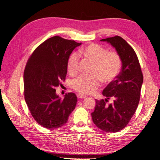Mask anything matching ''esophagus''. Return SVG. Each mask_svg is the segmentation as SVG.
Instances as JSON below:
<instances>
[{
	"label": "esophagus",
	"instance_id": "esophagus-1",
	"mask_svg": "<svg viewBox=\"0 0 160 160\" xmlns=\"http://www.w3.org/2000/svg\"><path fill=\"white\" fill-rule=\"evenodd\" d=\"M77 97L79 98H84L86 97V96L84 95H82V94H80L79 93V94L77 95Z\"/></svg>",
	"mask_w": 160,
	"mask_h": 160
}]
</instances>
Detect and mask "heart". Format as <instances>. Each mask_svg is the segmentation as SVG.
<instances>
[{
	"label": "heart",
	"mask_w": 160,
	"mask_h": 160,
	"mask_svg": "<svg viewBox=\"0 0 160 160\" xmlns=\"http://www.w3.org/2000/svg\"><path fill=\"white\" fill-rule=\"evenodd\" d=\"M83 55L94 63L92 73L87 76L80 74L72 82V87L82 94H90L97 89L101 84V79L104 82L113 80L121 71V60L119 54L115 52H109L101 46L92 44L80 51ZM79 65V56L73 52L70 56L67 69L71 74L77 72Z\"/></svg>",
	"instance_id": "b5f03b06"
}]
</instances>
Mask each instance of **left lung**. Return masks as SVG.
<instances>
[{"mask_svg":"<svg viewBox=\"0 0 160 160\" xmlns=\"http://www.w3.org/2000/svg\"><path fill=\"white\" fill-rule=\"evenodd\" d=\"M115 48L120 56L122 69L116 79L103 90L106 97L96 100L92 119L97 127L104 132H117L127 126L139 104L143 77L138 56L132 47L122 38L116 36L102 39ZM113 101L108 104V100Z\"/></svg>","mask_w":160,"mask_h":160,"instance_id":"obj_1","label":"left lung"}]
</instances>
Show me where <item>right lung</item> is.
<instances>
[{
	"label": "right lung",
	"instance_id": "obj_1",
	"mask_svg": "<svg viewBox=\"0 0 160 160\" xmlns=\"http://www.w3.org/2000/svg\"><path fill=\"white\" fill-rule=\"evenodd\" d=\"M81 45L54 36L41 44L27 63L23 75L25 101L33 119L43 127H62L77 105L74 93H68L62 99L55 88L65 81L69 56Z\"/></svg>",
	"mask_w": 160,
	"mask_h": 160
}]
</instances>
